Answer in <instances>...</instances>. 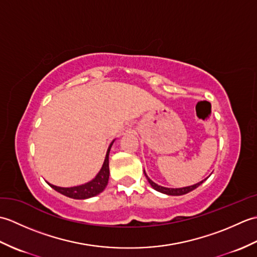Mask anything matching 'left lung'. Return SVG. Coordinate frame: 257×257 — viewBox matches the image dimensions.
Returning a JSON list of instances; mask_svg holds the SVG:
<instances>
[{"label": "left lung", "instance_id": "left-lung-1", "mask_svg": "<svg viewBox=\"0 0 257 257\" xmlns=\"http://www.w3.org/2000/svg\"><path fill=\"white\" fill-rule=\"evenodd\" d=\"M144 172H145V176H146L147 180H148V182L150 183L151 187L154 188L156 191H158V192H161V193L167 194V195H183V194H187V193L191 192V191H193L194 189L198 188L200 184L203 183L205 180L207 179L206 178L204 180H202V181L195 183L193 185H189V187H183V188H166V187H162V185H159V184L155 183L148 176H147V173H146L145 170H144Z\"/></svg>", "mask_w": 257, "mask_h": 257}]
</instances>
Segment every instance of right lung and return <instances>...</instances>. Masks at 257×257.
I'll use <instances>...</instances> for the list:
<instances>
[{
  "label": "right lung",
  "mask_w": 257,
  "mask_h": 257,
  "mask_svg": "<svg viewBox=\"0 0 257 257\" xmlns=\"http://www.w3.org/2000/svg\"><path fill=\"white\" fill-rule=\"evenodd\" d=\"M112 143L109 145L108 149H107V154L105 157V161L102 163V167L96 174V177L90 180V181L86 182L84 184L80 185H76V187H69V188H63V187H57V185L51 184V187L57 191V192L62 193L64 195L68 196V198L72 199H77V200H85V199H89L92 198V196H96L97 194L101 193L108 184V180H109V152H110Z\"/></svg>",
  "instance_id": "1"
}]
</instances>
